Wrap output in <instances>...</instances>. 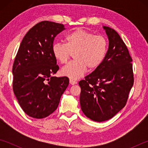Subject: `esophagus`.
<instances>
[{
	"label": "esophagus",
	"mask_w": 148,
	"mask_h": 148,
	"mask_svg": "<svg viewBox=\"0 0 148 148\" xmlns=\"http://www.w3.org/2000/svg\"><path fill=\"white\" fill-rule=\"evenodd\" d=\"M69 81H70V84H71V85H74V84H77V82L76 81V80H74L73 79H72V78L70 79Z\"/></svg>",
	"instance_id": "1"
}]
</instances>
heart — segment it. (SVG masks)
Wrapping results in <instances>:
<instances>
[{
    "mask_svg": "<svg viewBox=\"0 0 148 148\" xmlns=\"http://www.w3.org/2000/svg\"><path fill=\"white\" fill-rule=\"evenodd\" d=\"M107 39L84 29H76L67 34L64 44L55 42L52 47L53 56L60 63L65 64L74 53V61L61 69V73L71 78H78L87 69L95 70L101 65L108 51Z\"/></svg>",
    "mask_w": 148,
    "mask_h": 148,
    "instance_id": "b5f03b06",
    "label": "heart"
}]
</instances>
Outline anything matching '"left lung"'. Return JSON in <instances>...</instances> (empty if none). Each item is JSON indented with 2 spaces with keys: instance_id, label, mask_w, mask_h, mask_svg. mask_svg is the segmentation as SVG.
I'll use <instances>...</instances> for the list:
<instances>
[{
  "instance_id": "left-lung-1",
  "label": "left lung",
  "mask_w": 148,
  "mask_h": 148,
  "mask_svg": "<svg viewBox=\"0 0 148 148\" xmlns=\"http://www.w3.org/2000/svg\"><path fill=\"white\" fill-rule=\"evenodd\" d=\"M109 46L102 63L79 81V101L84 114L102 122L113 117L126 105L134 84L132 57L118 33L103 27Z\"/></svg>"
}]
</instances>
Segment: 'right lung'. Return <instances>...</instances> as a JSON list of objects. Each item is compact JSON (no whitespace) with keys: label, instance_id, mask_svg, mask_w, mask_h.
<instances>
[{"label":"right lung","instance_id":"add662e5","mask_svg":"<svg viewBox=\"0 0 148 148\" xmlns=\"http://www.w3.org/2000/svg\"><path fill=\"white\" fill-rule=\"evenodd\" d=\"M64 29L51 21L36 24L22 40L15 58L14 92L25 113L33 118L53 113L69 84L68 77L52 76L59 69L52 52L53 41Z\"/></svg>","mask_w":148,"mask_h":148}]
</instances>
